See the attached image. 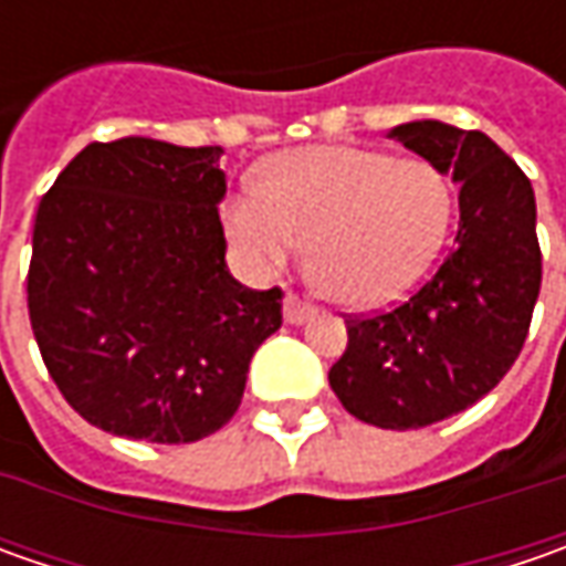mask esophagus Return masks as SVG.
Returning <instances> with one entry per match:
<instances>
[{
  "label": "esophagus",
  "mask_w": 566,
  "mask_h": 566,
  "mask_svg": "<svg viewBox=\"0 0 566 566\" xmlns=\"http://www.w3.org/2000/svg\"><path fill=\"white\" fill-rule=\"evenodd\" d=\"M308 317H315V308L308 302H302L298 295H286L283 298V321L286 324H305Z\"/></svg>",
  "instance_id": "obj_1"
}]
</instances>
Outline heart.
I'll return each mask as SVG.
<instances>
[{
    "label": "heart",
    "instance_id": "heart-1",
    "mask_svg": "<svg viewBox=\"0 0 566 566\" xmlns=\"http://www.w3.org/2000/svg\"><path fill=\"white\" fill-rule=\"evenodd\" d=\"M450 217L453 188L438 166L324 144L271 160L264 191H239L223 227L258 273H280L308 242L317 293L365 308L402 295L431 268Z\"/></svg>",
    "mask_w": 566,
    "mask_h": 566
}]
</instances>
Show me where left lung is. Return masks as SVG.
Instances as JSON below:
<instances>
[{
  "mask_svg": "<svg viewBox=\"0 0 566 566\" xmlns=\"http://www.w3.org/2000/svg\"><path fill=\"white\" fill-rule=\"evenodd\" d=\"M460 186V227L438 273L400 308L346 321L331 387L356 419L424 428L482 400L511 371L542 286L535 195L482 132L438 119L387 132Z\"/></svg>",
  "mask_w": 566,
  "mask_h": 566,
  "instance_id": "1",
  "label": "left lung"
}]
</instances>
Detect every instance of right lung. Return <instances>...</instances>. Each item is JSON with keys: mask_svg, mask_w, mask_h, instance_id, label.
<instances>
[{"mask_svg": "<svg viewBox=\"0 0 566 566\" xmlns=\"http://www.w3.org/2000/svg\"><path fill=\"white\" fill-rule=\"evenodd\" d=\"M220 157L142 135L87 144L36 207L33 337L69 406L109 434H213L283 324V293L227 268Z\"/></svg>", "mask_w": 566, "mask_h": 566, "instance_id": "1", "label": "right lung"}]
</instances>
